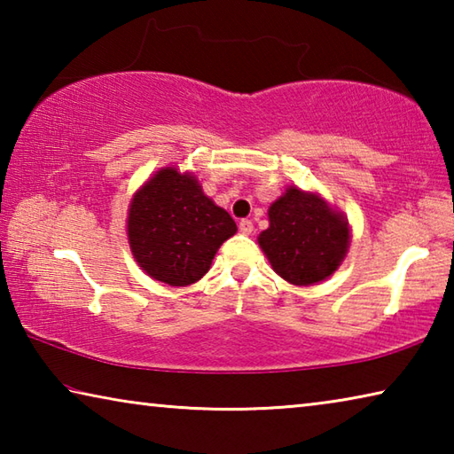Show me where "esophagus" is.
Masks as SVG:
<instances>
[{
  "label": "esophagus",
  "instance_id": "esophagus-1",
  "mask_svg": "<svg viewBox=\"0 0 454 454\" xmlns=\"http://www.w3.org/2000/svg\"><path fill=\"white\" fill-rule=\"evenodd\" d=\"M238 228H240L242 234H252V230H254V224H252V220H240V224H238Z\"/></svg>",
  "mask_w": 454,
  "mask_h": 454
}]
</instances>
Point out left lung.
I'll return each mask as SVG.
<instances>
[{"mask_svg":"<svg viewBox=\"0 0 454 454\" xmlns=\"http://www.w3.org/2000/svg\"><path fill=\"white\" fill-rule=\"evenodd\" d=\"M258 236L274 272L294 286H310L338 270L350 244L348 220L314 192L288 186L268 208Z\"/></svg>","mask_w":454,"mask_h":454,"instance_id":"left-lung-1","label":"left lung"}]
</instances>
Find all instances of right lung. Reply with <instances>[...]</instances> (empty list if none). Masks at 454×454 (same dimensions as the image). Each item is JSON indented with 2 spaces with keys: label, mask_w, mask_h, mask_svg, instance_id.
<instances>
[{
  "label": "right lung",
  "mask_w": 454,
  "mask_h": 454,
  "mask_svg": "<svg viewBox=\"0 0 454 454\" xmlns=\"http://www.w3.org/2000/svg\"><path fill=\"white\" fill-rule=\"evenodd\" d=\"M236 230L232 216L204 194L194 176L172 166L153 174L128 210V240L137 266L170 286L202 278Z\"/></svg>",
  "instance_id": "1"
}]
</instances>
